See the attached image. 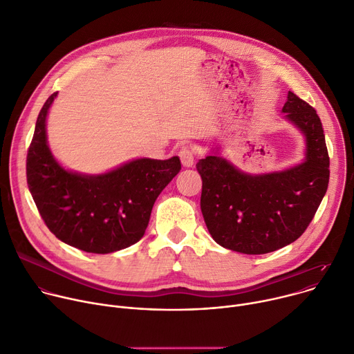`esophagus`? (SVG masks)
<instances>
[{
    "instance_id": "obj_1",
    "label": "esophagus",
    "mask_w": 354,
    "mask_h": 354,
    "mask_svg": "<svg viewBox=\"0 0 354 354\" xmlns=\"http://www.w3.org/2000/svg\"><path fill=\"white\" fill-rule=\"evenodd\" d=\"M179 158H180V162L185 168H192L195 164V152L192 148L189 147H183L179 151Z\"/></svg>"
}]
</instances>
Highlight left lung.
<instances>
[{
    "mask_svg": "<svg viewBox=\"0 0 354 354\" xmlns=\"http://www.w3.org/2000/svg\"><path fill=\"white\" fill-rule=\"evenodd\" d=\"M282 113L305 137L302 164L260 175L241 172L218 153L196 164L203 218L213 240L224 248L267 254L294 243L326 194L329 155L316 110L289 91Z\"/></svg>",
    "mask_w": 354,
    "mask_h": 354,
    "instance_id": "1",
    "label": "left lung"
}]
</instances>
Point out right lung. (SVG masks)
I'll return each instance as SVG.
<instances>
[{
  "label": "right lung",
  "mask_w": 354,
  "mask_h": 354,
  "mask_svg": "<svg viewBox=\"0 0 354 354\" xmlns=\"http://www.w3.org/2000/svg\"><path fill=\"white\" fill-rule=\"evenodd\" d=\"M57 93L39 111L26 155V182L48 229L63 243L109 254L140 241L160 192L180 171L178 156L140 158L102 175L60 167L46 138V117Z\"/></svg>",
  "instance_id": "right-lung-1"
}]
</instances>
